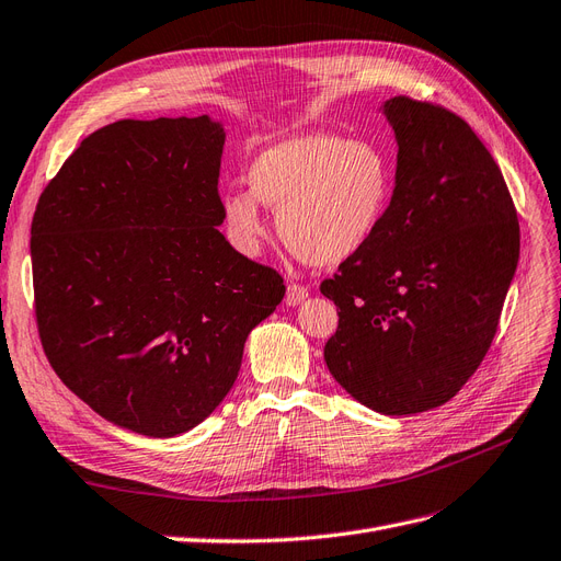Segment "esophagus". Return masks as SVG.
Instances as JSON below:
<instances>
[{"instance_id":"esophagus-1","label":"esophagus","mask_w":561,"mask_h":561,"mask_svg":"<svg viewBox=\"0 0 561 561\" xmlns=\"http://www.w3.org/2000/svg\"><path fill=\"white\" fill-rule=\"evenodd\" d=\"M307 297H309L307 285H301V283H290V285H287V293H285V304H287V307H297V304H301Z\"/></svg>"}]
</instances>
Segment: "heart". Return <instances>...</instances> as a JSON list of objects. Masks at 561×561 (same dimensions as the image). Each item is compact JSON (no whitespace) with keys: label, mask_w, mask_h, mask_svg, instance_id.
Wrapping results in <instances>:
<instances>
[{"label":"heart","mask_w":561,"mask_h":561,"mask_svg":"<svg viewBox=\"0 0 561 561\" xmlns=\"http://www.w3.org/2000/svg\"><path fill=\"white\" fill-rule=\"evenodd\" d=\"M249 192L222 196L225 222L245 252H257L264 217L301 262L332 266L360 252L379 229L393 190L383 151L367 140L309 133L268 147L248 168Z\"/></svg>","instance_id":"1"}]
</instances>
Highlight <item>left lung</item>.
Here are the masks:
<instances>
[{
    "instance_id": "8db88e82",
    "label": "left lung",
    "mask_w": 561,
    "mask_h": 561,
    "mask_svg": "<svg viewBox=\"0 0 561 561\" xmlns=\"http://www.w3.org/2000/svg\"><path fill=\"white\" fill-rule=\"evenodd\" d=\"M390 206L320 293L336 304L332 377L388 416L433 410L478 371L519 260V222L494 157L461 116L407 95Z\"/></svg>"
}]
</instances>
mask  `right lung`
I'll return each mask as SVG.
<instances>
[{"mask_svg":"<svg viewBox=\"0 0 561 561\" xmlns=\"http://www.w3.org/2000/svg\"><path fill=\"white\" fill-rule=\"evenodd\" d=\"M225 128L194 118L110 124L39 196L32 285L42 348L93 412L175 437L215 412L250 330L285 295L276 268L219 225Z\"/></svg>","mask_w":561,"mask_h":561,"instance_id":"add662e5","label":"right lung"}]
</instances>
